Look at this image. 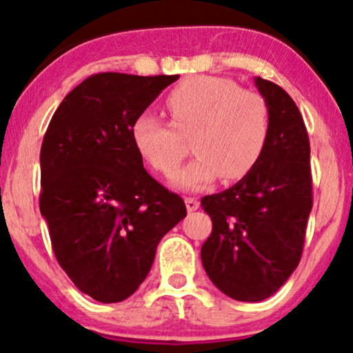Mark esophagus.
<instances>
[{
	"label": "esophagus",
	"instance_id": "obj_1",
	"mask_svg": "<svg viewBox=\"0 0 353 353\" xmlns=\"http://www.w3.org/2000/svg\"><path fill=\"white\" fill-rule=\"evenodd\" d=\"M185 208H188L189 212H194V210L199 209V201L196 197H185Z\"/></svg>",
	"mask_w": 353,
	"mask_h": 353
}]
</instances>
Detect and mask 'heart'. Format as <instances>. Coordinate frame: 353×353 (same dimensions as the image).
<instances>
[{"instance_id": "1", "label": "heart", "mask_w": 353, "mask_h": 353, "mask_svg": "<svg viewBox=\"0 0 353 353\" xmlns=\"http://www.w3.org/2000/svg\"><path fill=\"white\" fill-rule=\"evenodd\" d=\"M171 124L154 114H141L131 129L141 157L161 174H171L184 159V139L192 137L190 163L172 176L182 190H199L219 176L245 177L261 161L270 134L269 104L259 92L232 81L196 76L168 96Z\"/></svg>"}]
</instances>
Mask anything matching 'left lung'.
<instances>
[{
    "mask_svg": "<svg viewBox=\"0 0 353 353\" xmlns=\"http://www.w3.org/2000/svg\"><path fill=\"white\" fill-rule=\"evenodd\" d=\"M270 111V134L257 165L232 188L202 197L212 232L201 259L209 279L234 301L259 302L297 269L312 210L310 144L294 99L255 78Z\"/></svg>",
    "mask_w": 353,
    "mask_h": 353,
    "instance_id": "1",
    "label": "left lung"
}]
</instances>
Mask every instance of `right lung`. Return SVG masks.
<instances>
[{"instance_id":"1","label":"right lung","mask_w":353,"mask_h":353,"mask_svg":"<svg viewBox=\"0 0 353 353\" xmlns=\"http://www.w3.org/2000/svg\"><path fill=\"white\" fill-rule=\"evenodd\" d=\"M179 76L99 72L76 86L44 134L39 210L56 259L83 294L121 302L151 270L184 201L143 165L131 129Z\"/></svg>"}]
</instances>
